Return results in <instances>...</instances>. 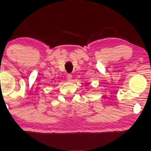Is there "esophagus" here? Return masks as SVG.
<instances>
[{
	"instance_id": "1",
	"label": "esophagus",
	"mask_w": 151,
	"mask_h": 151,
	"mask_svg": "<svg viewBox=\"0 0 151 151\" xmlns=\"http://www.w3.org/2000/svg\"><path fill=\"white\" fill-rule=\"evenodd\" d=\"M67 79L69 82H71L72 79V75H71V74H68L67 76Z\"/></svg>"
}]
</instances>
